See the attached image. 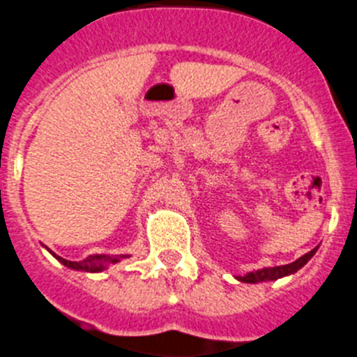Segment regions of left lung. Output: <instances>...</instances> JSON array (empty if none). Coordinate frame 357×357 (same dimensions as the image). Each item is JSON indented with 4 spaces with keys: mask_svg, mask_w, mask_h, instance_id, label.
<instances>
[{
    "mask_svg": "<svg viewBox=\"0 0 357 357\" xmlns=\"http://www.w3.org/2000/svg\"><path fill=\"white\" fill-rule=\"evenodd\" d=\"M318 248H314L312 251H309L307 255L298 258L296 261H292V264H287V266H278V267H264V269L258 271H251V273L243 274V276H236V280L242 283H260V282H274V280L283 278V276H291L296 271H300L301 267L305 266L307 261L310 258L314 257Z\"/></svg>",
    "mask_w": 357,
    "mask_h": 357,
    "instance_id": "obj_1",
    "label": "left lung"
}]
</instances>
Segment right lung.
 Returning <instances> with one entry per match:
<instances>
[{
	"instance_id": "obj_1",
	"label": "right lung",
	"mask_w": 357,
	"mask_h": 357,
	"mask_svg": "<svg viewBox=\"0 0 357 357\" xmlns=\"http://www.w3.org/2000/svg\"><path fill=\"white\" fill-rule=\"evenodd\" d=\"M48 251H50V249H48ZM50 255L54 258H57V260H59L65 267H68V269L83 271V273H100V271L108 269V266H112V264H117V261H121L123 258H130L126 257V255H115V257H109V255H93V257H88L86 260L70 261L65 260V258L57 257V255H54L52 251Z\"/></svg>"
}]
</instances>
